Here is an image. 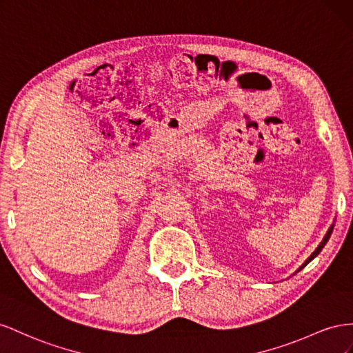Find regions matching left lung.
I'll return each instance as SVG.
<instances>
[{
    "label": "left lung",
    "mask_w": 353,
    "mask_h": 353,
    "mask_svg": "<svg viewBox=\"0 0 353 353\" xmlns=\"http://www.w3.org/2000/svg\"><path fill=\"white\" fill-rule=\"evenodd\" d=\"M333 229H334V225H331V226H330V229H328V232H327V235L324 236V239H322V241H321V244L318 245V248H316V250L314 251V253H312V254H310V257H309V259H307V260L305 261V263H303V266H301L300 269H303V268H305V266H306V265L309 263V261H310L312 259H315V257H316V256H318V254L321 253V250H322V248H324V245H325V244L328 243V239H330V236H331V232H333Z\"/></svg>",
    "instance_id": "1"
}]
</instances>
